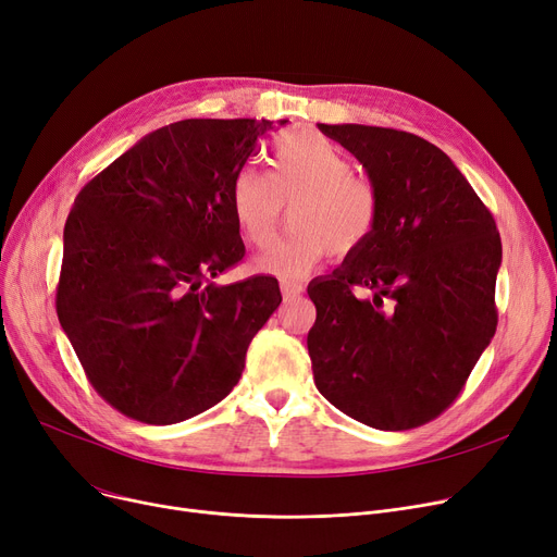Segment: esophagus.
<instances>
[{"mask_svg":"<svg viewBox=\"0 0 557 557\" xmlns=\"http://www.w3.org/2000/svg\"><path fill=\"white\" fill-rule=\"evenodd\" d=\"M302 296V286L294 284V282H282V298L284 302H294Z\"/></svg>","mask_w":557,"mask_h":557,"instance_id":"1","label":"esophagus"}]
</instances>
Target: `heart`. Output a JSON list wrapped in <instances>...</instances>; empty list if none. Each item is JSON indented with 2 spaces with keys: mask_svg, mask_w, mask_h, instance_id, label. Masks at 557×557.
<instances>
[{
  "mask_svg": "<svg viewBox=\"0 0 557 557\" xmlns=\"http://www.w3.org/2000/svg\"><path fill=\"white\" fill-rule=\"evenodd\" d=\"M273 173L255 164L237 171L230 208L244 237L267 246L290 205L286 237L255 257L259 273L296 280L332 252L349 257L363 250L382 221V196L355 175V162L334 141L313 131L284 133L273 144Z\"/></svg>",
  "mask_w": 557,
  "mask_h": 557,
  "instance_id": "heart-1",
  "label": "heart"
}]
</instances>
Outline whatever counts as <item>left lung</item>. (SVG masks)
<instances>
[{
  "instance_id": "1",
  "label": "left lung",
  "mask_w": 557,
  "mask_h": 557,
  "mask_svg": "<svg viewBox=\"0 0 557 557\" xmlns=\"http://www.w3.org/2000/svg\"><path fill=\"white\" fill-rule=\"evenodd\" d=\"M318 128L363 164L382 221L363 250L307 288L315 388L372 429L426 424L454 404L496 332L499 230L431 141L361 124Z\"/></svg>"
}]
</instances>
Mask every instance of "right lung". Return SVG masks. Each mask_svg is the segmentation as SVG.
I'll list each match as a JSON object with an SVG mask.
<instances>
[{
    "label": "right lung",
    "instance_id": "obj_1",
    "mask_svg": "<svg viewBox=\"0 0 557 557\" xmlns=\"http://www.w3.org/2000/svg\"><path fill=\"white\" fill-rule=\"evenodd\" d=\"M269 120H185L108 164L74 200L55 311L95 391L146 424H175L237 386L280 307L275 277H214L244 259L230 187Z\"/></svg>",
    "mask_w": 557,
    "mask_h": 557
}]
</instances>
